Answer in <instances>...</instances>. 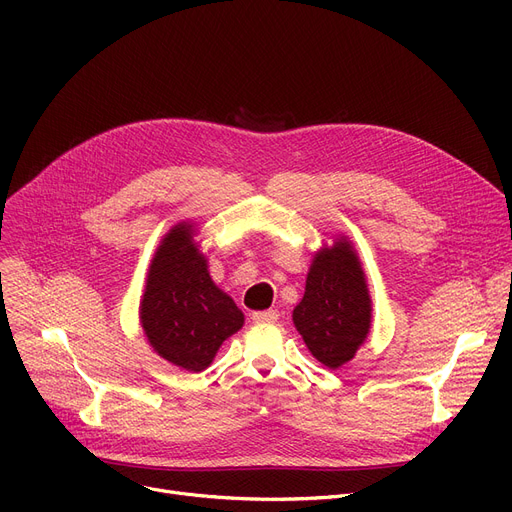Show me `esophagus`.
I'll use <instances>...</instances> for the list:
<instances>
[{"mask_svg": "<svg viewBox=\"0 0 512 512\" xmlns=\"http://www.w3.org/2000/svg\"><path fill=\"white\" fill-rule=\"evenodd\" d=\"M278 319V311L276 309H267V311H255L253 313V321L255 324H272V321Z\"/></svg>", "mask_w": 512, "mask_h": 512, "instance_id": "obj_1", "label": "esophagus"}]
</instances>
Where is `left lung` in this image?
<instances>
[{
    "label": "left lung",
    "instance_id": "1",
    "mask_svg": "<svg viewBox=\"0 0 512 512\" xmlns=\"http://www.w3.org/2000/svg\"><path fill=\"white\" fill-rule=\"evenodd\" d=\"M292 321L311 355L330 369L351 361L371 328V297L361 261L346 238L315 253Z\"/></svg>",
    "mask_w": 512,
    "mask_h": 512
}]
</instances>
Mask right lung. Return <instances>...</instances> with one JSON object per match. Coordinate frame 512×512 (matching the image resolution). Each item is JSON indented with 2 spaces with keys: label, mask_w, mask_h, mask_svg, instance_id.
<instances>
[{
  "label": "right lung",
  "mask_w": 512,
  "mask_h": 512,
  "mask_svg": "<svg viewBox=\"0 0 512 512\" xmlns=\"http://www.w3.org/2000/svg\"><path fill=\"white\" fill-rule=\"evenodd\" d=\"M193 234V224L180 222L161 238L141 299V324L159 357L199 373L242 328L245 315L213 284Z\"/></svg>",
  "instance_id": "add662e5"
}]
</instances>
